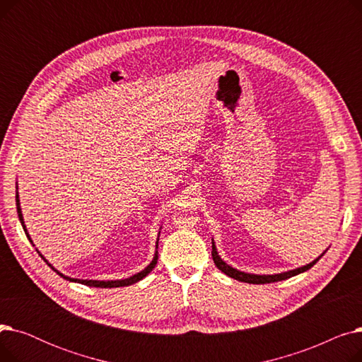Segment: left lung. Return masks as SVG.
<instances>
[{
	"label": "left lung",
	"instance_id": "obj_1",
	"mask_svg": "<svg viewBox=\"0 0 362 362\" xmlns=\"http://www.w3.org/2000/svg\"><path fill=\"white\" fill-rule=\"evenodd\" d=\"M326 252V251H325ZM325 252H322L317 259H314L313 262L303 265V267H299L296 270H291V272H286V273H280V274H272V276H258V274H248V273H243V272H239L233 267H230V265H227L217 254V250H216V245L213 242V251H211V255H213V259H214V264L218 270H221L224 274H227L229 277L235 279V280H239V281H245V283H252V284H264V283H273V281H280V280H286V279H291L299 273H303L310 270L313 265L325 255Z\"/></svg>",
	"mask_w": 362,
	"mask_h": 362
}]
</instances>
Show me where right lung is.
Returning a JSON list of instances; mask_svg holds the SVG:
<instances>
[{"instance_id":"obj_1","label":"right lung","mask_w":362,"mask_h":362,"mask_svg":"<svg viewBox=\"0 0 362 362\" xmlns=\"http://www.w3.org/2000/svg\"><path fill=\"white\" fill-rule=\"evenodd\" d=\"M16 205H17V214H18V220H21V223H22V226H23V230H25V233H26V236L29 238V233H28V230H26V226H25V221H23V216H22V211H21V202H18V195H16ZM29 240H30V238H29ZM32 242V240H30ZM158 248V246H157ZM40 254V252H37ZM158 252H156V257H154V259L151 261V264L148 265V267L145 269V270H142L141 273H138V274H135V276H132V277H129V279H124V280H110V281H101V280H81V279H71V277H67V276H63L62 273H59L57 272L51 264H48V261L41 255V258H44V261L49 265V267L57 273V274H60L62 277H64L66 280H70V281H78V283H82V284H86V286H92V288H122V286H129V284H133V283H136V281H139V280H142L148 273H151L152 272V269L156 267V264H157V259H158V255H157Z\"/></svg>"}]
</instances>
